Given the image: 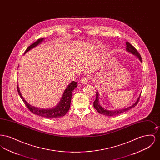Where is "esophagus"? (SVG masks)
<instances>
[{"instance_id":"obj_1","label":"esophagus","mask_w":160,"mask_h":160,"mask_svg":"<svg viewBox=\"0 0 160 160\" xmlns=\"http://www.w3.org/2000/svg\"><path fill=\"white\" fill-rule=\"evenodd\" d=\"M88 78H89V77L88 76H84L83 77L82 80H81V83H82L83 84H86L88 83Z\"/></svg>"}]
</instances>
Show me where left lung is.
I'll return each instance as SVG.
<instances>
[{
	"label": "left lung",
	"mask_w": 160,
	"mask_h": 160,
	"mask_svg": "<svg viewBox=\"0 0 160 160\" xmlns=\"http://www.w3.org/2000/svg\"><path fill=\"white\" fill-rule=\"evenodd\" d=\"M126 45H127V46H126V50L129 53L135 55L136 56H137V58H138V59L142 62V61L141 56L140 55V54L138 53V52H137V50L134 48V47L132 46L131 44H129L128 41L126 42ZM140 95L138 97L137 101L135 102V103L133 105H132L131 106L129 107L122 108V109H120V110H108L106 109H104L103 107H102V106H100L99 102V93H98V92L97 91L96 99L93 102V107L97 110V111L100 114H104V115H106L107 116H116V115H118V114L122 113L125 112H127V111L129 110V109L134 107L137 105V103H138V102L140 99Z\"/></svg>",
	"instance_id": "obj_1"
}]
</instances>
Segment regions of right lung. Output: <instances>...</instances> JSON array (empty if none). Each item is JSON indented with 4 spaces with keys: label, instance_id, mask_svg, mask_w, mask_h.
Wrapping results in <instances>:
<instances>
[{
    "label": "right lung",
    "instance_id": "add662e5",
    "mask_svg": "<svg viewBox=\"0 0 160 160\" xmlns=\"http://www.w3.org/2000/svg\"><path fill=\"white\" fill-rule=\"evenodd\" d=\"M43 41H44V38L38 39L35 42H34L33 44H32V45L28 47L24 54L26 53L28 51L31 50V49H32L33 48L39 45ZM76 87V82H74V81L71 82L69 84L67 88L65 89V91L63 92V93L62 96V98L59 104H58V105L54 107V108H48V109H42V108H39L37 107L31 106V104H29L25 99H24V98L22 97L20 92L18 85H17V91L21 98L24 102L25 105L32 113H33V114L41 116L42 117L47 118H60V117L63 116L68 112L70 108L72 92Z\"/></svg>",
    "mask_w": 160,
    "mask_h": 160
}]
</instances>
